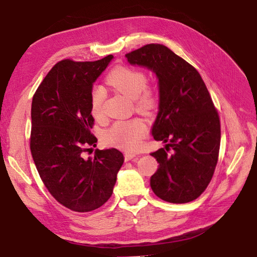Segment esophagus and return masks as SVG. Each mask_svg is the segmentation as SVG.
I'll list each match as a JSON object with an SVG mask.
<instances>
[{
  "label": "esophagus",
  "mask_w": 257,
  "mask_h": 257,
  "mask_svg": "<svg viewBox=\"0 0 257 257\" xmlns=\"http://www.w3.org/2000/svg\"><path fill=\"white\" fill-rule=\"evenodd\" d=\"M124 159H125L126 162L136 161V160H138V157H137V155L133 154V153H125V154H124Z\"/></svg>",
  "instance_id": "34e87169"
}]
</instances>
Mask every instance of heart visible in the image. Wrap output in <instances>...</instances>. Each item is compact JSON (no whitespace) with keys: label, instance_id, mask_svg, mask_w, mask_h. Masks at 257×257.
<instances>
[{"label":"heart","instance_id":"heart-1","mask_svg":"<svg viewBox=\"0 0 257 257\" xmlns=\"http://www.w3.org/2000/svg\"><path fill=\"white\" fill-rule=\"evenodd\" d=\"M106 82L118 90L121 94L134 99L135 107L139 112L152 113L158 107L155 93L147 88V76L127 66H118L106 77ZM105 93L100 88H94L91 93V112L98 118L102 114ZM147 134V125L142 119L116 121L105 133L106 141L126 151H135L141 147Z\"/></svg>","mask_w":257,"mask_h":257}]
</instances>
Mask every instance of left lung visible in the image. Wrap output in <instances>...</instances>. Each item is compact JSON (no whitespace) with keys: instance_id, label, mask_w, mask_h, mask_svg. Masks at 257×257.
<instances>
[{"instance_id":"8db88e82","label":"left lung","mask_w":257,"mask_h":257,"mask_svg":"<svg viewBox=\"0 0 257 257\" xmlns=\"http://www.w3.org/2000/svg\"><path fill=\"white\" fill-rule=\"evenodd\" d=\"M125 57L158 78L159 111L151 134L165 147L151 153L160 164L150 178L151 189L168 203H189L213 176L221 142L219 114L199 73L166 46L149 44Z\"/></svg>"}]
</instances>
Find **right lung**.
<instances>
[{
    "label": "right lung",
    "mask_w": 257,
    "mask_h": 257,
    "mask_svg": "<svg viewBox=\"0 0 257 257\" xmlns=\"http://www.w3.org/2000/svg\"><path fill=\"white\" fill-rule=\"evenodd\" d=\"M113 59L60 61L37 88L31 107V153L46 188L60 204L89 212L110 198L124 158L111 149L84 158L97 139L91 134L93 83Z\"/></svg>",
    "instance_id": "obj_1"
}]
</instances>
